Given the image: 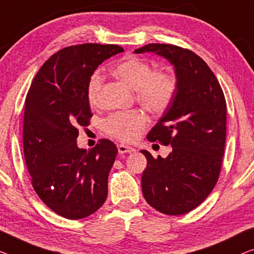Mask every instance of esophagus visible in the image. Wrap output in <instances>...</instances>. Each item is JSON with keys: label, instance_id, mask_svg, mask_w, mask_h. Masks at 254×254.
<instances>
[{"label": "esophagus", "instance_id": "obj_1", "mask_svg": "<svg viewBox=\"0 0 254 254\" xmlns=\"http://www.w3.org/2000/svg\"><path fill=\"white\" fill-rule=\"evenodd\" d=\"M117 150H119L120 154H127V153H133L135 149L127 145H124V143H120V145L117 146Z\"/></svg>", "mask_w": 254, "mask_h": 254}]
</instances>
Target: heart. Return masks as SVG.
<instances>
[{"instance_id": "heart-1", "label": "heart", "mask_w": 254, "mask_h": 254, "mask_svg": "<svg viewBox=\"0 0 254 254\" xmlns=\"http://www.w3.org/2000/svg\"><path fill=\"white\" fill-rule=\"evenodd\" d=\"M113 74L135 90L138 100L151 112H161L171 103L176 92V81L172 75L164 71L151 73L149 63L138 57H127L113 68ZM103 85V75L94 71L86 84V97L91 105L99 101ZM146 124V116L140 111L115 113L104 122L108 133L123 140L138 137Z\"/></svg>"}]
</instances>
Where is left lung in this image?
<instances>
[{
    "label": "left lung",
    "mask_w": 254,
    "mask_h": 254,
    "mask_svg": "<svg viewBox=\"0 0 254 254\" xmlns=\"http://www.w3.org/2000/svg\"><path fill=\"white\" fill-rule=\"evenodd\" d=\"M155 54L175 68L176 92L147 139L171 145L165 158L145 149L143 197L169 215L194 210L209 196L220 173L226 143V100L206 63L194 52L171 44L151 43L134 54Z\"/></svg>",
    "instance_id": "left-lung-1"
}]
</instances>
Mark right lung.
Here are the masks:
<instances>
[{"mask_svg":"<svg viewBox=\"0 0 254 254\" xmlns=\"http://www.w3.org/2000/svg\"><path fill=\"white\" fill-rule=\"evenodd\" d=\"M124 52L114 44L63 49L37 71L26 97L24 154L40 198L64 218L77 220L105 203L108 175L117 155L111 140L79 148L78 127H88L89 77L105 60Z\"/></svg>","mask_w":254,"mask_h":254,"instance_id":"right-lung-1","label":"right lung"}]
</instances>
